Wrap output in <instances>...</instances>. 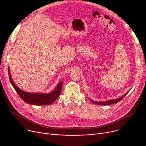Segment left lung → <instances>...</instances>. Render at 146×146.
I'll return each mask as SVG.
<instances>
[{"label":"left lung","instance_id":"left-lung-1","mask_svg":"<svg viewBox=\"0 0 146 146\" xmlns=\"http://www.w3.org/2000/svg\"><path fill=\"white\" fill-rule=\"evenodd\" d=\"M129 91H128L126 93H125L124 95H123L122 96H121L120 97L116 98V99H113V100H107L105 101H94L90 99V100L91 101V102L95 104H97V105H100V106H107V105H110V104H115L118 103L119 101H120L123 98L125 97V96H126V94L128 93Z\"/></svg>","mask_w":146,"mask_h":146}]
</instances>
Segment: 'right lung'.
<instances>
[{"mask_svg": "<svg viewBox=\"0 0 146 146\" xmlns=\"http://www.w3.org/2000/svg\"><path fill=\"white\" fill-rule=\"evenodd\" d=\"M9 78L11 84L15 89L19 96L24 101L28 104L36 106H47L54 103L58 98L61 91L63 82L61 81L56 85L55 88L53 91L49 93H40V92H29L24 91L18 88L14 83L12 78L10 68H8Z\"/></svg>", "mask_w": 146, "mask_h": 146, "instance_id": "obj_1", "label": "right lung"}]
</instances>
